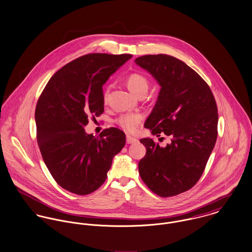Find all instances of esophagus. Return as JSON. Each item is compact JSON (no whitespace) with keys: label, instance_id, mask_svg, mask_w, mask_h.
Instances as JSON below:
<instances>
[{"label":"esophagus","instance_id":"34e87169","mask_svg":"<svg viewBox=\"0 0 252 252\" xmlns=\"http://www.w3.org/2000/svg\"><path fill=\"white\" fill-rule=\"evenodd\" d=\"M137 138H135V137H130V136H127L126 137V142L128 143V144H131V143H135V142H137Z\"/></svg>","mask_w":252,"mask_h":252}]
</instances>
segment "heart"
Returning <instances> with one entry per match:
<instances>
[{
    "label": "heart",
    "instance_id": "obj_1",
    "mask_svg": "<svg viewBox=\"0 0 252 252\" xmlns=\"http://www.w3.org/2000/svg\"><path fill=\"white\" fill-rule=\"evenodd\" d=\"M126 84L131 92L137 96L145 95L148 91V87H149V83H148V80L146 79V77H144L143 75L138 74V73L131 74L127 78ZM111 90H112V86H108L105 89L104 95H103L104 102H108ZM142 118L143 117L140 114H132V113L124 114V115H120L116 119V123L126 132L134 133L137 130L138 125L140 124Z\"/></svg>",
    "mask_w": 252,
    "mask_h": 252
}]
</instances>
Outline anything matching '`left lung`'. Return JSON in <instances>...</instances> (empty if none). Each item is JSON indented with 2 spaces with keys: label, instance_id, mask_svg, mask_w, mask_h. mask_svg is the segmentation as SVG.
<instances>
[{
  "label": "left lung",
  "instance_id": "left-lung-1",
  "mask_svg": "<svg viewBox=\"0 0 252 252\" xmlns=\"http://www.w3.org/2000/svg\"><path fill=\"white\" fill-rule=\"evenodd\" d=\"M135 63L159 83L160 93L144 127L170 137L160 147L152 138L138 162L145 185L161 197L191 189L200 179L218 137V108L206 82L184 62L168 55H146Z\"/></svg>",
  "mask_w": 252,
  "mask_h": 252
}]
</instances>
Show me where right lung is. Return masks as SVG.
Here are the masks:
<instances>
[{"label":"right lung","mask_w":252,"mask_h":252,"mask_svg":"<svg viewBox=\"0 0 252 252\" xmlns=\"http://www.w3.org/2000/svg\"><path fill=\"white\" fill-rule=\"evenodd\" d=\"M130 54L82 56L56 72L35 108L36 138L47 168L62 188L79 195L99 189L113 158L126 143L124 132L112 127L98 137L84 127L104 112L103 85Z\"/></svg>","instance_id":"add662e5"}]
</instances>
